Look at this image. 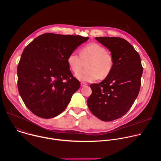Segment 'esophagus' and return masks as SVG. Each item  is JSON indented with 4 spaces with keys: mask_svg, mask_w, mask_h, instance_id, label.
<instances>
[{
    "mask_svg": "<svg viewBox=\"0 0 161 161\" xmlns=\"http://www.w3.org/2000/svg\"><path fill=\"white\" fill-rule=\"evenodd\" d=\"M86 85H87V84H86V83H85V82H83V81L81 82V86H86Z\"/></svg>",
    "mask_w": 161,
    "mask_h": 161,
    "instance_id": "34e87169",
    "label": "esophagus"
}]
</instances>
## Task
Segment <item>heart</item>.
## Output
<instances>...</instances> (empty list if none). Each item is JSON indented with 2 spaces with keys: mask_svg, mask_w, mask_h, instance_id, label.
<instances>
[{
  "mask_svg": "<svg viewBox=\"0 0 161 161\" xmlns=\"http://www.w3.org/2000/svg\"><path fill=\"white\" fill-rule=\"evenodd\" d=\"M68 65L73 73H77L86 64L87 68L76 74L78 79L84 81H94L99 78L104 79L111 73L114 60L111 53L106 51L103 46L89 43L80 51L71 53L67 58Z\"/></svg>",
  "mask_w": 161,
  "mask_h": 161,
  "instance_id": "1",
  "label": "heart"
}]
</instances>
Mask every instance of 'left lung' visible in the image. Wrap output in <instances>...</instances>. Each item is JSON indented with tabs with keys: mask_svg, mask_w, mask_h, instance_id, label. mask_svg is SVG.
I'll use <instances>...</instances> for the list:
<instances>
[{
	"mask_svg": "<svg viewBox=\"0 0 161 161\" xmlns=\"http://www.w3.org/2000/svg\"><path fill=\"white\" fill-rule=\"evenodd\" d=\"M109 50L114 65L110 75L100 83L90 85L92 92L87 105L99 119L109 122L129 111L138 96L143 67L139 53L125 39L119 37H96Z\"/></svg>",
	"mask_w": 161,
	"mask_h": 161,
	"instance_id": "left-lung-1",
	"label": "left lung"
}]
</instances>
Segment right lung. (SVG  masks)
<instances>
[{
	"label": "right lung",
	"mask_w": 161,
	"mask_h": 161,
	"mask_svg": "<svg viewBox=\"0 0 161 161\" xmlns=\"http://www.w3.org/2000/svg\"><path fill=\"white\" fill-rule=\"evenodd\" d=\"M88 37L43 34L29 43L17 67L18 89L35 115L51 119L60 114L80 86L67 58Z\"/></svg>",
	"instance_id": "1"
}]
</instances>
